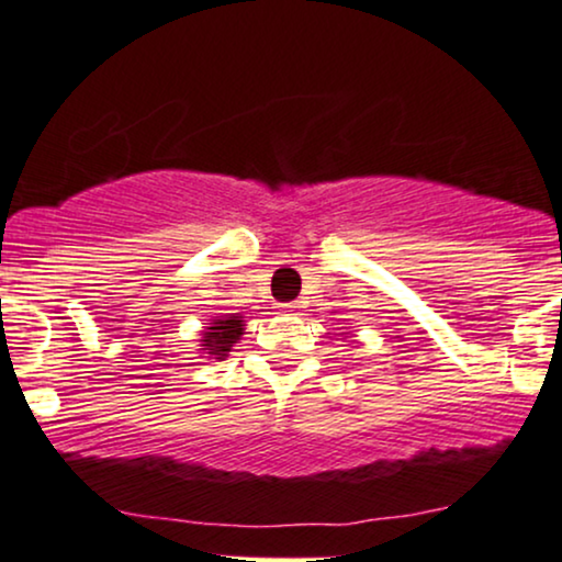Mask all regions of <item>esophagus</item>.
<instances>
[{
    "label": "esophagus",
    "instance_id": "1",
    "mask_svg": "<svg viewBox=\"0 0 562 562\" xmlns=\"http://www.w3.org/2000/svg\"><path fill=\"white\" fill-rule=\"evenodd\" d=\"M277 308H280L282 314H299L301 311L299 303H277Z\"/></svg>",
    "mask_w": 562,
    "mask_h": 562
}]
</instances>
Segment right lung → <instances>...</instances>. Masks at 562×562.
Listing matches in <instances>:
<instances>
[{"label":"right lung","mask_w":562,"mask_h":562,"mask_svg":"<svg viewBox=\"0 0 562 562\" xmlns=\"http://www.w3.org/2000/svg\"><path fill=\"white\" fill-rule=\"evenodd\" d=\"M243 333H246V319L238 314H222L209 319V327L201 333V353L206 358H214V361H225L233 350L235 342L240 340Z\"/></svg>","instance_id":"right-lung-1"}]
</instances>
